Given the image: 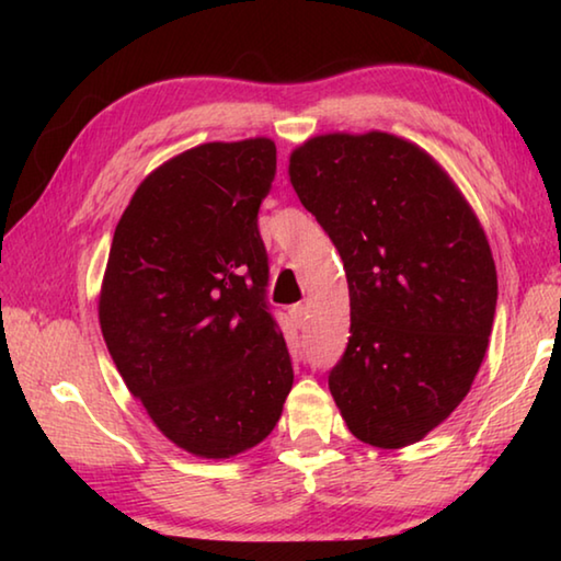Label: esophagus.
I'll list each match as a JSON object with an SVG mask.
<instances>
[{"label":"esophagus","instance_id":"obj_1","mask_svg":"<svg viewBox=\"0 0 561 561\" xmlns=\"http://www.w3.org/2000/svg\"><path fill=\"white\" fill-rule=\"evenodd\" d=\"M289 314H291L294 324H297V327L307 324V307H304V304H294V307L289 309Z\"/></svg>","mask_w":561,"mask_h":561}]
</instances>
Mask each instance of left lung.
<instances>
[{
    "label": "left lung",
    "mask_w": 561,
    "mask_h": 561,
    "mask_svg": "<svg viewBox=\"0 0 561 561\" xmlns=\"http://www.w3.org/2000/svg\"><path fill=\"white\" fill-rule=\"evenodd\" d=\"M289 178L346 270L351 336L329 391L358 440H421L485 356L497 307L488 237L440 165L388 133L311 138Z\"/></svg>",
    "instance_id": "1"
}]
</instances>
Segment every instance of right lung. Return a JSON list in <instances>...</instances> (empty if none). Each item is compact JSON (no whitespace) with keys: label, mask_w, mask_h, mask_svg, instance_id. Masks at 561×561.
Masks as SVG:
<instances>
[{"label":"right lung","mask_w":561,"mask_h":561,"mask_svg":"<svg viewBox=\"0 0 561 561\" xmlns=\"http://www.w3.org/2000/svg\"><path fill=\"white\" fill-rule=\"evenodd\" d=\"M274 173L270 138L185 150L140 183L113 232L108 354L165 438L201 458L254 448L291 391L257 227Z\"/></svg>","instance_id":"obj_1"}]
</instances>
